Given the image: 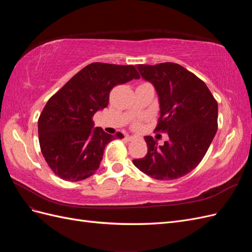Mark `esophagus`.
I'll list each match as a JSON object with an SVG mask.
<instances>
[{
    "label": "esophagus",
    "instance_id": "obj_1",
    "mask_svg": "<svg viewBox=\"0 0 252 252\" xmlns=\"http://www.w3.org/2000/svg\"><path fill=\"white\" fill-rule=\"evenodd\" d=\"M126 138H127L128 141H132V140H134L136 138V136L135 135H127Z\"/></svg>",
    "mask_w": 252,
    "mask_h": 252
}]
</instances>
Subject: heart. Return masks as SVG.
Returning <instances> with one entry per match:
<instances>
[{
    "label": "heart",
    "instance_id": "heart-1",
    "mask_svg": "<svg viewBox=\"0 0 252 252\" xmlns=\"http://www.w3.org/2000/svg\"><path fill=\"white\" fill-rule=\"evenodd\" d=\"M132 126H133L134 128H138V127L140 126V120H135V121H133Z\"/></svg>",
    "mask_w": 252,
    "mask_h": 252
}]
</instances>
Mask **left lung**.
I'll use <instances>...</instances> for the list:
<instances>
[{
	"instance_id": "obj_1",
	"label": "left lung",
	"mask_w": 252,
	"mask_h": 252,
	"mask_svg": "<svg viewBox=\"0 0 252 252\" xmlns=\"http://www.w3.org/2000/svg\"><path fill=\"white\" fill-rule=\"evenodd\" d=\"M142 78L157 89L161 117L155 129L167 132L158 146L145 136L148 151L132 163L145 174L161 181L184 177L200 164L218 130V102L206 84L175 63L138 65Z\"/></svg>"
}]
</instances>
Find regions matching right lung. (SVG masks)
<instances>
[{
    "mask_svg": "<svg viewBox=\"0 0 252 252\" xmlns=\"http://www.w3.org/2000/svg\"><path fill=\"white\" fill-rule=\"evenodd\" d=\"M139 78L132 65L91 63L49 98L37 126L42 155L53 173L68 182L95 173L106 145L124 135L94 128V113L107 107L113 87Z\"/></svg>",
    "mask_w": 252,
    "mask_h": 252,
    "instance_id": "right-lung-1",
    "label": "right lung"
}]
</instances>
